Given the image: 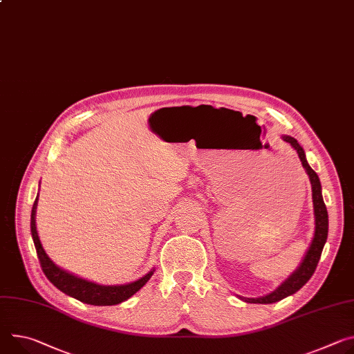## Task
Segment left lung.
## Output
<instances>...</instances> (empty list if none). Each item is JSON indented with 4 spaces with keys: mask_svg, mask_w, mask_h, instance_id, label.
I'll return each instance as SVG.
<instances>
[{
    "mask_svg": "<svg viewBox=\"0 0 354 354\" xmlns=\"http://www.w3.org/2000/svg\"><path fill=\"white\" fill-rule=\"evenodd\" d=\"M282 140L288 144H291L292 148H295V151L298 152V156L302 162L304 169L306 171L310 185H312V199H313V212H315V233H313V239L312 243L304 257V260L301 263V266L289 275L277 289L272 291L271 294L266 295V297H260V298H243L240 297L244 302L248 304H274L278 302L289 295L295 294L297 291L310 279V277L313 275L316 266L319 263L320 255H322V250L324 245L328 240V230H329V218H328V210L322 198V186H320V180L319 176L316 175V172L309 167L306 156H305V151L302 149V147L298 144V141L289 136H282Z\"/></svg>",
    "mask_w": 354,
    "mask_h": 354,
    "instance_id": "obj_1",
    "label": "left lung"
}]
</instances>
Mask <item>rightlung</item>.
<instances>
[{
    "instance_id": "right-lung-1",
    "label": "right lung",
    "mask_w": 354,
    "mask_h": 354,
    "mask_svg": "<svg viewBox=\"0 0 354 354\" xmlns=\"http://www.w3.org/2000/svg\"><path fill=\"white\" fill-rule=\"evenodd\" d=\"M37 206H38V196L34 202V206H32L30 212V233L32 239H34V244L37 248L38 259L41 263V267L48 277V279L57 288L62 292H65L66 295L88 304V305H95V306H110V305H117L128 298H131L136 292H138L140 289L149 281L152 277L153 271H149L147 275L140 278L138 281H134L131 283H125V285H99L90 282L87 279L79 278L65 270L59 268L50 259L48 254L45 252L38 232H37Z\"/></svg>"
}]
</instances>
